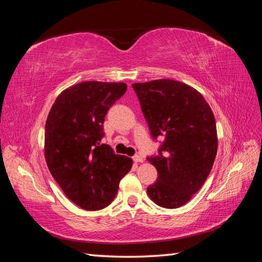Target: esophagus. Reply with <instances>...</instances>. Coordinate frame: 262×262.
Segmentation results:
<instances>
[{
    "label": "esophagus",
    "instance_id": "obj_1",
    "mask_svg": "<svg viewBox=\"0 0 262 262\" xmlns=\"http://www.w3.org/2000/svg\"><path fill=\"white\" fill-rule=\"evenodd\" d=\"M133 161H134L135 163H140V162H143V157H141V155L136 154V155H134V157H133Z\"/></svg>",
    "mask_w": 262,
    "mask_h": 262
}]
</instances>
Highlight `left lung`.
<instances>
[{
  "instance_id": "obj_1",
  "label": "left lung",
  "mask_w": 262,
  "mask_h": 262,
  "mask_svg": "<svg viewBox=\"0 0 262 262\" xmlns=\"http://www.w3.org/2000/svg\"><path fill=\"white\" fill-rule=\"evenodd\" d=\"M132 86L153 140L163 138L158 154L146 159L159 174L147 194L161 207L178 208L198 192L213 168L217 152L213 111L185 83L154 80Z\"/></svg>"
}]
</instances>
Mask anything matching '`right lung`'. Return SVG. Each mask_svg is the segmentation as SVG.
Segmentation results:
<instances>
[{"label":"right lung","instance_id":"obj_1","mask_svg":"<svg viewBox=\"0 0 262 262\" xmlns=\"http://www.w3.org/2000/svg\"><path fill=\"white\" fill-rule=\"evenodd\" d=\"M126 90V83H79L59 94L47 117L48 169L68 198L83 209L107 207L132 169V159L101 144L104 117Z\"/></svg>","mask_w":262,"mask_h":262}]
</instances>
